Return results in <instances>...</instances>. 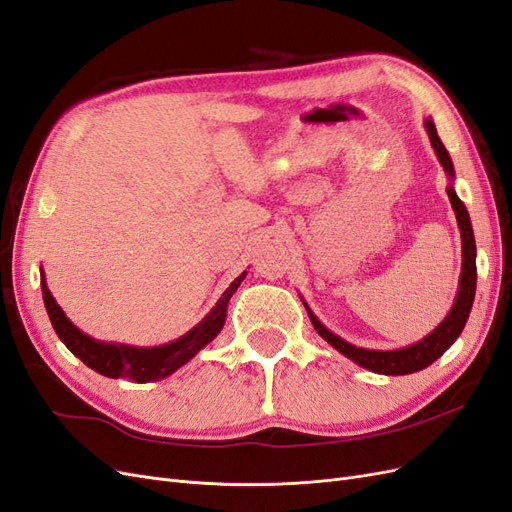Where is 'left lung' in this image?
Returning <instances> with one entry per match:
<instances>
[{"mask_svg":"<svg viewBox=\"0 0 512 512\" xmlns=\"http://www.w3.org/2000/svg\"><path fill=\"white\" fill-rule=\"evenodd\" d=\"M425 130L429 134V141L433 151L444 168V173L448 177V200H451L455 218H457V226L461 232V275H459V290L455 303L451 307V312L446 314V318L438 324L436 329L431 333H427L423 339H418L416 344L404 346V348H395V350H371V348H361L354 346L346 339H342L339 335H335L333 331H329L324 324L316 318V314L309 309V305L303 301L309 320H312L314 329L318 331V335L329 342L337 352H342L344 356H348L350 361H354L356 365H361L374 374H384V376H406V374H414V371H421L425 367H429L433 361H438L440 356L455 344V339L461 335L463 327H466L468 316L472 312V303H474V294H476V241H474V230H472V222L466 205L461 203L453 181H455V168H453V160L448 156L446 147L442 145L436 123L433 119H425Z\"/></svg>","mask_w":512,"mask_h":512,"instance_id":"obj_1","label":"left lung"}]
</instances>
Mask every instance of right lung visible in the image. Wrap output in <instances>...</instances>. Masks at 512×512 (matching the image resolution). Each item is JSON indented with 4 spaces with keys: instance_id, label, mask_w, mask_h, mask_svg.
Wrapping results in <instances>:
<instances>
[{
    "instance_id": "add662e5",
    "label": "right lung",
    "mask_w": 512,
    "mask_h": 512,
    "mask_svg": "<svg viewBox=\"0 0 512 512\" xmlns=\"http://www.w3.org/2000/svg\"><path fill=\"white\" fill-rule=\"evenodd\" d=\"M245 275L247 271H243L237 280L224 290L218 303L211 307V312L200 320L194 329L177 337L175 342L151 346V348L102 342V339H94L91 335L83 333L76 324L70 322V318L64 314V309H61L53 299V294L44 280V271H40V286H42L44 307L46 312H49L53 329L74 356H79L87 367L98 371V374L106 378L153 382V380H162L170 374H175L181 365L192 361L200 350L218 337V333L222 331L226 322L228 301L245 280Z\"/></svg>"
}]
</instances>
